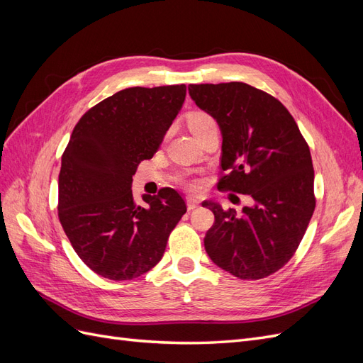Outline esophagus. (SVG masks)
<instances>
[{
	"instance_id": "obj_1",
	"label": "esophagus",
	"mask_w": 363,
	"mask_h": 363,
	"mask_svg": "<svg viewBox=\"0 0 363 363\" xmlns=\"http://www.w3.org/2000/svg\"><path fill=\"white\" fill-rule=\"evenodd\" d=\"M200 206V201L195 200V199H188V208L189 211H194V208H196Z\"/></svg>"
}]
</instances>
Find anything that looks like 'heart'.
<instances>
[{"label":"heart","mask_w":363,"mask_h":363,"mask_svg":"<svg viewBox=\"0 0 363 363\" xmlns=\"http://www.w3.org/2000/svg\"><path fill=\"white\" fill-rule=\"evenodd\" d=\"M188 124H189L191 130L194 131V135L196 136L199 133H201L204 128L211 127L216 123H215V119L211 113H207L204 111H194L188 116ZM183 183H184L186 188L191 189V191H195V189L200 188V182L196 180L195 177H183Z\"/></svg>","instance_id":"1"}]
</instances>
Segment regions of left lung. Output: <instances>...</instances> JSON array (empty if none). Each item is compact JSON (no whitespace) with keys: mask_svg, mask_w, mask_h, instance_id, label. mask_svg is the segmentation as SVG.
Wrapping results in <instances>:
<instances>
[{"mask_svg":"<svg viewBox=\"0 0 363 363\" xmlns=\"http://www.w3.org/2000/svg\"><path fill=\"white\" fill-rule=\"evenodd\" d=\"M189 94L223 131L218 189L255 200L242 213L203 203L215 215L207 255L240 280L265 279L292 259L315 211L309 145L288 108L255 86L191 84Z\"/></svg>","mask_w":363,"mask_h":363,"instance_id":"obj_1","label":"left lung"}]
</instances>
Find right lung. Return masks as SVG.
<instances>
[{
	"instance_id": "add662e5",
	"label": "right lung",
	"mask_w": 363,
	"mask_h": 363,
	"mask_svg": "<svg viewBox=\"0 0 363 363\" xmlns=\"http://www.w3.org/2000/svg\"><path fill=\"white\" fill-rule=\"evenodd\" d=\"M184 84L128 87L91 107L62 155L57 213L72 248L95 274L115 281L156 267L186 213L171 188L135 203L131 177L151 159L182 111Z\"/></svg>"
}]
</instances>
